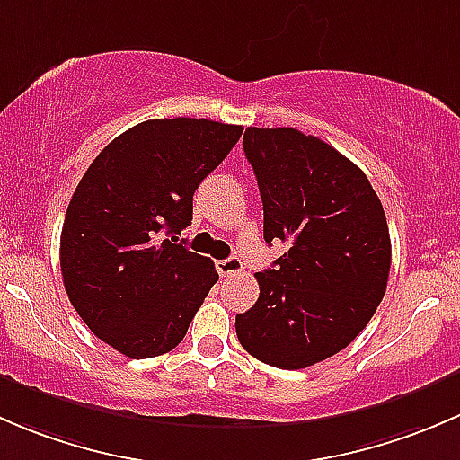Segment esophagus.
<instances>
[{"mask_svg": "<svg viewBox=\"0 0 460 460\" xmlns=\"http://www.w3.org/2000/svg\"><path fill=\"white\" fill-rule=\"evenodd\" d=\"M216 269H217V273H220V276L231 278V276H238V273H243L244 262L240 260V256H229L226 260H217Z\"/></svg>", "mask_w": 460, "mask_h": 460, "instance_id": "obj_1", "label": "esophagus"}]
</instances>
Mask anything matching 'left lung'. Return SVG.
I'll return each instance as SVG.
<instances>
[{
    "label": "left lung",
    "mask_w": 460,
    "mask_h": 460,
    "mask_svg": "<svg viewBox=\"0 0 460 460\" xmlns=\"http://www.w3.org/2000/svg\"><path fill=\"white\" fill-rule=\"evenodd\" d=\"M256 173L264 240L289 244L256 273L260 296L235 316L253 358L305 369L345 349L387 289L392 243L367 175L327 142L296 128L244 131Z\"/></svg>",
    "instance_id": "1"
}]
</instances>
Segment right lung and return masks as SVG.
I'll list each match as a JSON object with an SVG mask.
<instances>
[{"mask_svg": "<svg viewBox=\"0 0 460 460\" xmlns=\"http://www.w3.org/2000/svg\"><path fill=\"white\" fill-rule=\"evenodd\" d=\"M240 136L243 127L204 118L146 119L106 144L77 184L59 240L64 287L86 327L119 354L140 360L178 347L217 282L213 260L175 235Z\"/></svg>", "mask_w": 460, "mask_h": 460, "instance_id": "1", "label": "right lung"}]
</instances>
